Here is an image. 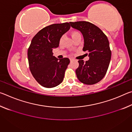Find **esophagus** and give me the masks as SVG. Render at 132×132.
Segmentation results:
<instances>
[{
  "instance_id": "obj_1",
  "label": "esophagus",
  "mask_w": 132,
  "mask_h": 132,
  "mask_svg": "<svg viewBox=\"0 0 132 132\" xmlns=\"http://www.w3.org/2000/svg\"><path fill=\"white\" fill-rule=\"evenodd\" d=\"M70 62H71L72 61H73V59H72V58H71V59H70Z\"/></svg>"
}]
</instances>
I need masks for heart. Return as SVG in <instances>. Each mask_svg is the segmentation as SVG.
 Wrapping results in <instances>:
<instances>
[{
	"label": "heart",
	"mask_w": 132,
	"mask_h": 132,
	"mask_svg": "<svg viewBox=\"0 0 132 132\" xmlns=\"http://www.w3.org/2000/svg\"><path fill=\"white\" fill-rule=\"evenodd\" d=\"M71 37H72V38H74L75 37L77 36V35H80V33L79 32H77V31H73L72 32H71ZM62 39H63V37H61V39H60V41L61 42L62 41Z\"/></svg>",
	"instance_id": "b5f03b06"
}]
</instances>
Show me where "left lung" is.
<instances>
[{
	"label": "left lung",
	"instance_id": "8db88e82",
	"mask_svg": "<svg viewBox=\"0 0 132 132\" xmlns=\"http://www.w3.org/2000/svg\"><path fill=\"white\" fill-rule=\"evenodd\" d=\"M71 27L80 31L84 38L83 51L89 52V60H79L76 70L80 81L87 85L97 83L103 79L108 69L111 51L108 38L101 29L87 21L70 22Z\"/></svg>",
	"mask_w": 132,
	"mask_h": 132
}]
</instances>
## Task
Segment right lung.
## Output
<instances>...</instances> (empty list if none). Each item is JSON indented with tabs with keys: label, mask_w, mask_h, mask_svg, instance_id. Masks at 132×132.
<instances>
[{
	"label": "right lung",
	"mask_w": 132,
	"mask_h": 132,
	"mask_svg": "<svg viewBox=\"0 0 132 132\" xmlns=\"http://www.w3.org/2000/svg\"><path fill=\"white\" fill-rule=\"evenodd\" d=\"M70 28L69 23L53 24L42 28L31 41L27 53L29 67L34 79L44 87H55L63 81L70 60L57 59L52 50L59 46L61 38Z\"/></svg>",
	"instance_id": "right-lung-1"
}]
</instances>
